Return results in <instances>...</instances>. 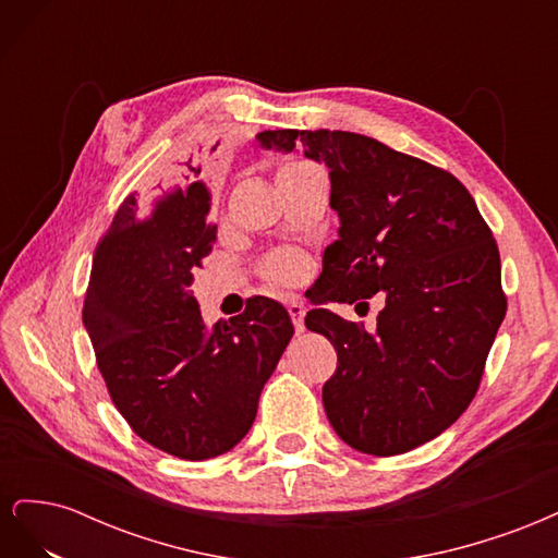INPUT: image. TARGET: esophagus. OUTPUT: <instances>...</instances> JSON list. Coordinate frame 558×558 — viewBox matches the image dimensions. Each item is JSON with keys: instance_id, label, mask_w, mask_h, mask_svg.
Wrapping results in <instances>:
<instances>
[{"instance_id": "obj_1", "label": "esophagus", "mask_w": 558, "mask_h": 558, "mask_svg": "<svg viewBox=\"0 0 558 558\" xmlns=\"http://www.w3.org/2000/svg\"><path fill=\"white\" fill-rule=\"evenodd\" d=\"M289 314H291V318H293L295 332H305V307H302L300 302H291V305H289Z\"/></svg>"}]
</instances>
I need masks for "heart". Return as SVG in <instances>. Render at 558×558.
Here are the masks:
<instances>
[{
    "instance_id": "heart-1",
    "label": "heart",
    "mask_w": 558,
    "mask_h": 558,
    "mask_svg": "<svg viewBox=\"0 0 558 558\" xmlns=\"http://www.w3.org/2000/svg\"><path fill=\"white\" fill-rule=\"evenodd\" d=\"M289 167H298V165H289ZM307 263L300 253L293 251H283V253H275L265 260V275L269 279H275L279 283H295L302 277H305Z\"/></svg>"
}]
</instances>
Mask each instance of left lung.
<instances>
[{
  "label": "left lung",
  "instance_id": "obj_1",
  "mask_svg": "<svg viewBox=\"0 0 558 558\" xmlns=\"http://www.w3.org/2000/svg\"><path fill=\"white\" fill-rule=\"evenodd\" d=\"M263 148H300L330 170L337 242L316 283L326 302L384 295L367 332L330 310L305 326L326 335L337 369L324 408L363 453H404L447 430L475 398L508 300L500 256L475 199L449 172L342 130H265Z\"/></svg>",
  "mask_w": 558,
  "mask_h": 558
}]
</instances>
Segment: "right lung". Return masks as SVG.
Masks as SVG:
<instances>
[{
  "label": "right lung",
  "mask_w": 558,
  "mask_h": 558,
  "mask_svg": "<svg viewBox=\"0 0 558 558\" xmlns=\"http://www.w3.org/2000/svg\"><path fill=\"white\" fill-rule=\"evenodd\" d=\"M158 185L154 202L128 195L95 248L83 326L116 410L142 440L207 461L253 426L265 381L293 337L277 300L207 328L191 291L216 226L202 167Z\"/></svg>",
  "instance_id": "obj_1"
}]
</instances>
